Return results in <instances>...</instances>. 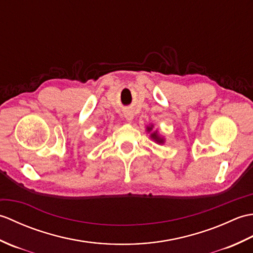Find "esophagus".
<instances>
[{"label": "esophagus", "mask_w": 253, "mask_h": 253, "mask_svg": "<svg viewBox=\"0 0 253 253\" xmlns=\"http://www.w3.org/2000/svg\"><path fill=\"white\" fill-rule=\"evenodd\" d=\"M124 117H125V120L127 122H132L133 118H135V114H133V112L130 110H126L124 112Z\"/></svg>", "instance_id": "34e87169"}]
</instances>
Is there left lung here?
Wrapping results in <instances>:
<instances>
[{
    "label": "left lung",
    "mask_w": 253,
    "mask_h": 253,
    "mask_svg": "<svg viewBox=\"0 0 253 253\" xmlns=\"http://www.w3.org/2000/svg\"><path fill=\"white\" fill-rule=\"evenodd\" d=\"M146 130H147L148 133H150V138H151L154 142H157L159 144H163L165 142V138L160 135L158 129L157 130H153V125H152V124H150V125L147 126Z\"/></svg>",
    "instance_id": "left-lung-1"
}]
</instances>
